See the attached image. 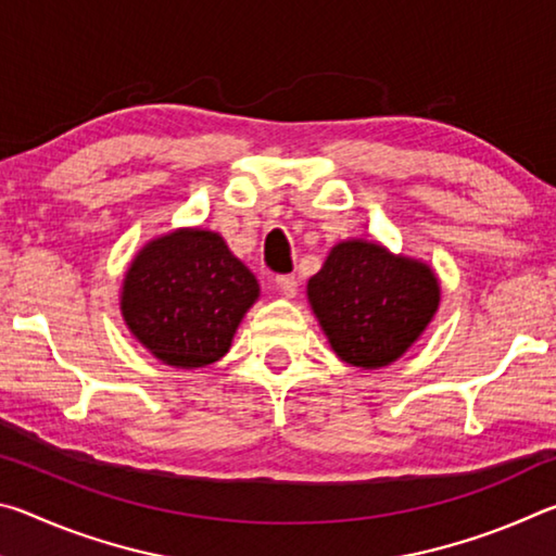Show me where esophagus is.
Listing matches in <instances>:
<instances>
[{
	"instance_id": "34e87169",
	"label": "esophagus",
	"mask_w": 556,
	"mask_h": 556,
	"mask_svg": "<svg viewBox=\"0 0 556 556\" xmlns=\"http://www.w3.org/2000/svg\"><path fill=\"white\" fill-rule=\"evenodd\" d=\"M275 285H277V289H279L285 296H294L296 289H299V281H296L294 275H279V277L275 279Z\"/></svg>"
}]
</instances>
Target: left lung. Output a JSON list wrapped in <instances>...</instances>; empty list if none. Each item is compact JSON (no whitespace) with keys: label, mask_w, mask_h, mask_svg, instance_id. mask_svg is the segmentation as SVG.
<instances>
[{"label":"left lung","mask_w":556,"mask_h":556,"mask_svg":"<svg viewBox=\"0 0 556 556\" xmlns=\"http://www.w3.org/2000/svg\"><path fill=\"white\" fill-rule=\"evenodd\" d=\"M308 301L338 357L372 370L397 361L425 333L439 308V281L417 260L348 240L308 279Z\"/></svg>","instance_id":"left-lung-1"}]
</instances>
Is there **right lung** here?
Instances as JSON below:
<instances>
[{"mask_svg": "<svg viewBox=\"0 0 556 556\" xmlns=\"http://www.w3.org/2000/svg\"><path fill=\"white\" fill-rule=\"evenodd\" d=\"M257 279L218 232L178 230L149 242L127 269L122 316L159 361L203 368L228 353Z\"/></svg>", "mask_w": 556, "mask_h": 556, "instance_id": "obj_1", "label": "right lung"}]
</instances>
